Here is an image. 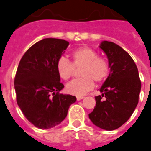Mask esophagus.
Instances as JSON below:
<instances>
[{
	"mask_svg": "<svg viewBox=\"0 0 151 151\" xmlns=\"http://www.w3.org/2000/svg\"><path fill=\"white\" fill-rule=\"evenodd\" d=\"M83 99V96H77V100L78 101H80V100H82Z\"/></svg>",
	"mask_w": 151,
	"mask_h": 151,
	"instance_id": "obj_1",
	"label": "esophagus"
}]
</instances>
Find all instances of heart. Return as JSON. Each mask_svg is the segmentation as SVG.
<instances>
[{
	"instance_id": "obj_1",
	"label": "heart",
	"mask_w": 151,
	"mask_h": 151,
	"mask_svg": "<svg viewBox=\"0 0 151 151\" xmlns=\"http://www.w3.org/2000/svg\"><path fill=\"white\" fill-rule=\"evenodd\" d=\"M71 62L64 57L60 58L56 63L58 74L64 80L71 78L75 68L79 69L81 78L74 79L67 84L66 90L69 94L83 96L94 87V81L101 83L108 75L109 65L104 57L98 56V53L87 46L76 49L71 54Z\"/></svg>"
}]
</instances>
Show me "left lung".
Listing matches in <instances>:
<instances>
[{"instance_id":"8db88e82","label":"left lung","mask_w":151,"mask_h":151,"mask_svg":"<svg viewBox=\"0 0 151 151\" xmlns=\"http://www.w3.org/2000/svg\"><path fill=\"white\" fill-rule=\"evenodd\" d=\"M108 57L110 72L96 96V106L89 114L100 128L115 130L129 119L138 104L142 83L134 60L119 45L104 41L100 46ZM103 97H105L104 99Z\"/></svg>"}]
</instances>
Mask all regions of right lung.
<instances>
[{
	"instance_id": "right-lung-1",
	"label": "right lung",
	"mask_w": 151,
	"mask_h": 151,
	"mask_svg": "<svg viewBox=\"0 0 151 151\" xmlns=\"http://www.w3.org/2000/svg\"><path fill=\"white\" fill-rule=\"evenodd\" d=\"M68 45L63 39H42L24 53L17 68V104L26 119L41 129L60 124L70 105L77 101L73 96L60 93L65 86L60 83L56 63Z\"/></svg>"
}]
</instances>
